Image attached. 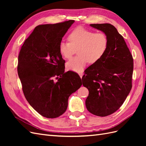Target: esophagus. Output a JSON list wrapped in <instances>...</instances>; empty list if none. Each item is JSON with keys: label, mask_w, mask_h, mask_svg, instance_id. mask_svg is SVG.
Wrapping results in <instances>:
<instances>
[{"label": "esophagus", "mask_w": 146, "mask_h": 146, "mask_svg": "<svg viewBox=\"0 0 146 146\" xmlns=\"http://www.w3.org/2000/svg\"><path fill=\"white\" fill-rule=\"evenodd\" d=\"M79 76H80V78H82V77H83V73H79Z\"/></svg>", "instance_id": "obj_1"}]
</instances>
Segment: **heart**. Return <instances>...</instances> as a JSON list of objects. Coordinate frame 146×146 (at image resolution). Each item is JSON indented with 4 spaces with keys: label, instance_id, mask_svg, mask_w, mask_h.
Wrapping results in <instances>:
<instances>
[{
    "label": "heart",
    "instance_id": "1",
    "mask_svg": "<svg viewBox=\"0 0 146 146\" xmlns=\"http://www.w3.org/2000/svg\"><path fill=\"white\" fill-rule=\"evenodd\" d=\"M69 42H61L60 54L65 59H69L76 53L78 55L66 63V68L76 72L83 71L86 64H94L102 58L107 51L108 40L104 32H94L91 30L78 27L68 36Z\"/></svg>",
    "mask_w": 146,
    "mask_h": 146
}]
</instances>
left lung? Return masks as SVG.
<instances>
[{
    "mask_svg": "<svg viewBox=\"0 0 146 146\" xmlns=\"http://www.w3.org/2000/svg\"><path fill=\"white\" fill-rule=\"evenodd\" d=\"M90 26L106 34L108 44L102 58L88 68L82 78L89 91L85 104L91 113L104 117L116 111L130 93L133 59L124 39L113 25Z\"/></svg>",
    "mask_w": 146,
    "mask_h": 146,
    "instance_id": "left-lung-1",
    "label": "left lung"
}]
</instances>
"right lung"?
I'll use <instances>...</instances> for the list:
<instances>
[{
  "instance_id": "right-lung-1",
  "label": "right lung",
  "mask_w": 146,
  "mask_h": 146,
  "mask_svg": "<svg viewBox=\"0 0 146 146\" xmlns=\"http://www.w3.org/2000/svg\"><path fill=\"white\" fill-rule=\"evenodd\" d=\"M74 22L38 25L25 39L18 56L17 73L25 98L47 118L62 115L69 97L82 85L77 74L64 72L65 61L58 50L62 38Z\"/></svg>"
}]
</instances>
